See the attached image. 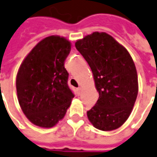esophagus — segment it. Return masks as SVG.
I'll use <instances>...</instances> for the list:
<instances>
[{
	"label": "esophagus",
	"instance_id": "1",
	"mask_svg": "<svg viewBox=\"0 0 157 157\" xmlns=\"http://www.w3.org/2000/svg\"><path fill=\"white\" fill-rule=\"evenodd\" d=\"M81 90H82V88H81V87H78V88H77L78 94H80V93H81Z\"/></svg>",
	"mask_w": 157,
	"mask_h": 157
}]
</instances>
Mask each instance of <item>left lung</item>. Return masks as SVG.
<instances>
[{"label": "left lung", "mask_w": 157, "mask_h": 157, "mask_svg": "<svg viewBox=\"0 0 157 157\" xmlns=\"http://www.w3.org/2000/svg\"><path fill=\"white\" fill-rule=\"evenodd\" d=\"M94 75L99 98L87 112L102 131L120 128L130 116L138 94L136 66L127 49L105 32H94L75 43Z\"/></svg>", "instance_id": "obj_1"}]
</instances>
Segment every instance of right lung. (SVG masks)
Instances as JSON below:
<instances>
[{
	"instance_id": "add662e5",
	"label": "right lung",
	"mask_w": 157,
	"mask_h": 157,
	"mask_svg": "<svg viewBox=\"0 0 157 157\" xmlns=\"http://www.w3.org/2000/svg\"><path fill=\"white\" fill-rule=\"evenodd\" d=\"M70 50V41L50 35L40 41L20 66L17 98L24 114L35 126L55 127L71 104L74 95L63 65Z\"/></svg>"
}]
</instances>
